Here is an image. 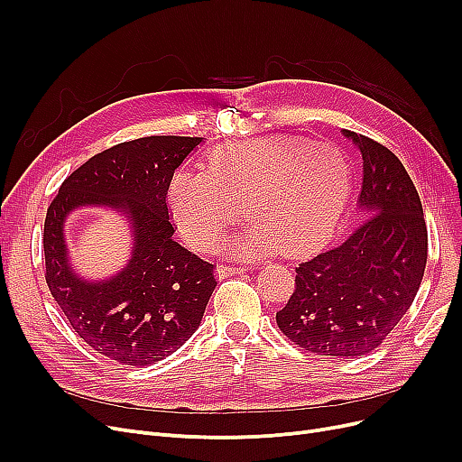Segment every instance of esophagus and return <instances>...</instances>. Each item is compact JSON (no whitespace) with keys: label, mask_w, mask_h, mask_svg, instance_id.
Here are the masks:
<instances>
[{"label":"esophagus","mask_w":462,"mask_h":462,"mask_svg":"<svg viewBox=\"0 0 462 462\" xmlns=\"http://www.w3.org/2000/svg\"><path fill=\"white\" fill-rule=\"evenodd\" d=\"M247 268H232V265H217L215 275L217 279H226V277H234V275H241L245 273Z\"/></svg>","instance_id":"34e87169"}]
</instances>
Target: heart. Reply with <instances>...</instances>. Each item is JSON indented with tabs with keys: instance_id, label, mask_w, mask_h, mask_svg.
<instances>
[{
	"instance_id": "heart-1",
	"label": "heart",
	"mask_w": 462,
	"mask_h": 462,
	"mask_svg": "<svg viewBox=\"0 0 462 462\" xmlns=\"http://www.w3.org/2000/svg\"><path fill=\"white\" fill-rule=\"evenodd\" d=\"M352 164L343 150L301 136L272 134L221 145L204 172L180 170L170 181L168 204L189 244L213 251L241 217H253L230 253L258 258L282 251L305 258L320 251L346 209Z\"/></svg>"
}]
</instances>
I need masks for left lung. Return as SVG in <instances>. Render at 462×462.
I'll return each mask as SVG.
<instances>
[{
  "mask_svg": "<svg viewBox=\"0 0 462 462\" xmlns=\"http://www.w3.org/2000/svg\"><path fill=\"white\" fill-rule=\"evenodd\" d=\"M359 150L357 209L365 218L341 247L296 268V290L277 326L301 348L354 359L393 331L414 301L427 263L420 194L385 145L341 131Z\"/></svg>",
  "mask_w": 462,
  "mask_h": 462,
  "instance_id": "8db88e82",
  "label": "left lung"
}]
</instances>
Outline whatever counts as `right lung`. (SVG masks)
Returning a JSON list of instances; mask_svg holds the SVG:
<instances>
[{"instance_id": "1", "label": "right lung", "mask_w": 462, "mask_h": 462, "mask_svg": "<svg viewBox=\"0 0 462 462\" xmlns=\"http://www.w3.org/2000/svg\"><path fill=\"white\" fill-rule=\"evenodd\" d=\"M202 142L145 136L117 143L77 168L46 211L48 288L84 343L121 365L143 367L176 352L199 329L217 286L213 263L174 241L166 206L176 168ZM80 207L112 208L130 223L132 256L106 280H86L71 265L64 223Z\"/></svg>"}]
</instances>
